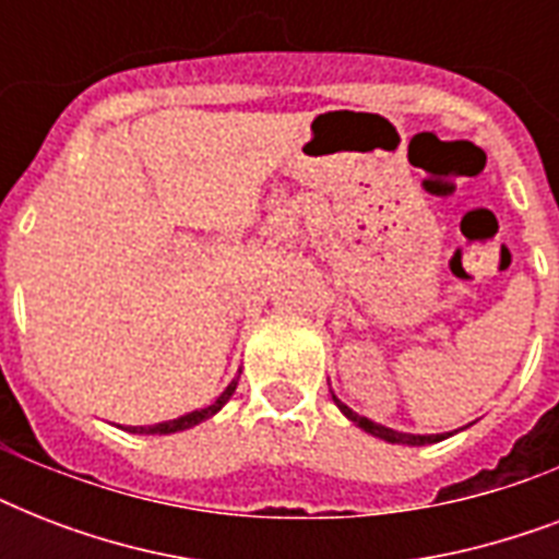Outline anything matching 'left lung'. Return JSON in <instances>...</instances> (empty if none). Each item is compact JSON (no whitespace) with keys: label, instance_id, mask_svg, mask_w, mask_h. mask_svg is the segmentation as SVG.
<instances>
[{"label":"left lung","instance_id":"left-lung-1","mask_svg":"<svg viewBox=\"0 0 559 559\" xmlns=\"http://www.w3.org/2000/svg\"><path fill=\"white\" fill-rule=\"evenodd\" d=\"M333 403L340 406V412L345 417H348L350 424H357L359 429H366L368 435H373V438H380V441L385 443H406V447H424V443H438L443 441V438H450L452 432H441V435H415V432H397V429H389V426L382 424H373V420H368V417L357 415L354 408L345 406L336 394H333Z\"/></svg>","mask_w":559,"mask_h":559}]
</instances>
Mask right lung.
<instances>
[{
  "instance_id": "right-lung-1",
  "label": "right lung",
  "mask_w": 559,
  "mask_h": 559,
  "mask_svg": "<svg viewBox=\"0 0 559 559\" xmlns=\"http://www.w3.org/2000/svg\"><path fill=\"white\" fill-rule=\"evenodd\" d=\"M237 380H240V373H237L235 380L228 382L226 391L219 394L211 406L205 408H193V412H188V415H179L174 417V420H162V424H151V426H124L127 432L133 435H174V432H186V429H191V426L202 424V420H209V417H214L219 412V408L226 406L228 400H231V394H235L237 389Z\"/></svg>"
}]
</instances>
